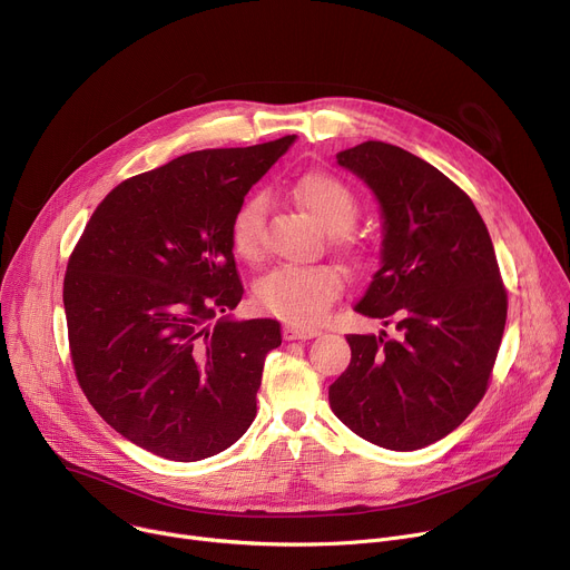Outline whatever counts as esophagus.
<instances>
[{
  "label": "esophagus",
  "instance_id": "34e87169",
  "mask_svg": "<svg viewBox=\"0 0 570 570\" xmlns=\"http://www.w3.org/2000/svg\"><path fill=\"white\" fill-rule=\"evenodd\" d=\"M282 334H284L286 341H304V338L318 336L321 330H316V327H295V325H286Z\"/></svg>",
  "mask_w": 570,
  "mask_h": 570
}]
</instances>
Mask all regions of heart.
Returning <instances> with one entry per match:
<instances>
[{
  "instance_id": "obj_1",
  "label": "heart",
  "mask_w": 570,
  "mask_h": 570,
  "mask_svg": "<svg viewBox=\"0 0 570 570\" xmlns=\"http://www.w3.org/2000/svg\"><path fill=\"white\" fill-rule=\"evenodd\" d=\"M295 202L314 218L345 254H358L356 240L347 229L358 218V199L354 190L330 173L304 175L295 190ZM232 247L256 262L264 252V199L249 197L232 220ZM345 288V277L334 266H279L266 273L254 286V299L266 314L291 323L314 325Z\"/></svg>"
}]
</instances>
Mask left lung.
Segmentation results:
<instances>
[{"label":"left lung","instance_id":"left-lung-1","mask_svg":"<svg viewBox=\"0 0 570 570\" xmlns=\"http://www.w3.org/2000/svg\"><path fill=\"white\" fill-rule=\"evenodd\" d=\"M336 159L382 204V268L354 312L395 336L347 334L350 366L330 406L354 434L419 450L452 430L489 389L507 321V288L473 199L411 151L366 140Z\"/></svg>","mask_w":570,"mask_h":570}]
</instances>
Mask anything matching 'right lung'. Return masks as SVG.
I'll use <instances>...</instances> for the list:
<instances>
[{
    "label": "right lung",
    "mask_w": 570,
    "mask_h": 570,
    "mask_svg": "<svg viewBox=\"0 0 570 570\" xmlns=\"http://www.w3.org/2000/svg\"><path fill=\"white\" fill-rule=\"evenodd\" d=\"M293 140L199 149L125 179L70 254L63 304L77 382L99 416L147 452L214 456L256 416L282 327L214 318L243 297L232 220Z\"/></svg>",
    "instance_id": "add662e5"
}]
</instances>
